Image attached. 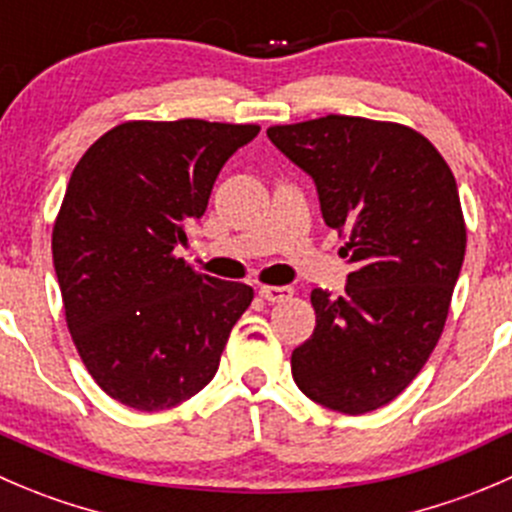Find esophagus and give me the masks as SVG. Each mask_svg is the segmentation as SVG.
Here are the masks:
<instances>
[{"label":"esophagus","instance_id":"1","mask_svg":"<svg viewBox=\"0 0 512 512\" xmlns=\"http://www.w3.org/2000/svg\"><path fill=\"white\" fill-rule=\"evenodd\" d=\"M260 297L267 302H282V300H287V297H292V287L265 285V287H260Z\"/></svg>","mask_w":512,"mask_h":512}]
</instances>
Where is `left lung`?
Listing matches in <instances>:
<instances>
[{
	"mask_svg": "<svg viewBox=\"0 0 512 512\" xmlns=\"http://www.w3.org/2000/svg\"><path fill=\"white\" fill-rule=\"evenodd\" d=\"M267 137L312 177L352 265L340 297L312 290L317 325L292 350V377L322 408L370 413L408 388L440 340L465 257L458 185L403 124L327 114Z\"/></svg>",
	"mask_w": 512,
	"mask_h": 512,
	"instance_id": "8db88e82",
	"label": "left lung"
}]
</instances>
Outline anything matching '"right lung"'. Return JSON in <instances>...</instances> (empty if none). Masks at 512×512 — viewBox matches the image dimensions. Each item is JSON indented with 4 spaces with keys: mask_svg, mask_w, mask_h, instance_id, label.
<instances>
[{
    "mask_svg": "<svg viewBox=\"0 0 512 512\" xmlns=\"http://www.w3.org/2000/svg\"><path fill=\"white\" fill-rule=\"evenodd\" d=\"M257 124L124 122L69 177L52 232L64 315L79 357L109 398L157 413L215 377L252 287L197 275L177 247L217 175Z\"/></svg>",
    "mask_w": 512,
    "mask_h": 512,
    "instance_id": "1",
    "label": "right lung"
}]
</instances>
